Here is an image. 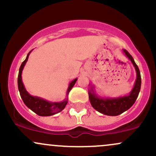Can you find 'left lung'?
<instances>
[{
	"mask_svg": "<svg viewBox=\"0 0 156 156\" xmlns=\"http://www.w3.org/2000/svg\"><path fill=\"white\" fill-rule=\"evenodd\" d=\"M125 55L133 64L136 72V80L132 91L128 95L117 98H101L97 96L93 87L89 91V98L91 105L95 110L108 116H117L129 109L136 101L141 89V75L139 67L134 62L132 55L126 50H123Z\"/></svg>",
	"mask_w": 156,
	"mask_h": 156,
	"instance_id": "1",
	"label": "left lung"
}]
</instances>
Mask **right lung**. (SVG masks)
I'll use <instances>...</instances> for the list:
<instances>
[{"label":"right lung","mask_w":156,"mask_h":156,"mask_svg":"<svg viewBox=\"0 0 156 156\" xmlns=\"http://www.w3.org/2000/svg\"><path fill=\"white\" fill-rule=\"evenodd\" d=\"M31 52L28 53L26 58L25 59L24 62L21 64L20 67L19 69V74L18 78H17V83H18V89L20 94L21 98H22L23 101L28 108H29L31 111L36 113L37 115L42 116V117H48V116H52L57 113L62 112L63 109L65 108L66 105L67 104V98H66L64 101L60 102V103H52L45 100L42 99V98H38V97L32 96L26 91L25 89L24 85L22 81V72L23 69L24 68V66L28 61V56ZM77 80V78L74 79L69 83V87H68L67 96L72 89L73 86L75 85Z\"/></svg>","instance_id":"obj_1"}]
</instances>
